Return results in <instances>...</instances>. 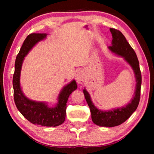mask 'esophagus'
Returning a JSON list of instances; mask_svg holds the SVG:
<instances>
[{"label": "esophagus", "mask_w": 154, "mask_h": 154, "mask_svg": "<svg viewBox=\"0 0 154 154\" xmlns=\"http://www.w3.org/2000/svg\"><path fill=\"white\" fill-rule=\"evenodd\" d=\"M76 81L77 82L79 83V84H83V82L85 81V75H84V72H83V71H79L77 72L76 74Z\"/></svg>", "instance_id": "obj_1"}]
</instances>
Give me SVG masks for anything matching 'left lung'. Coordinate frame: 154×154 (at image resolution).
Instances as JSON below:
<instances>
[{
    "label": "left lung",
    "instance_id": "left-lung-1",
    "mask_svg": "<svg viewBox=\"0 0 154 154\" xmlns=\"http://www.w3.org/2000/svg\"><path fill=\"white\" fill-rule=\"evenodd\" d=\"M110 31L113 40L111 42L112 45L109 46V49L113 53L123 57L125 60L131 66L134 72L137 83L134 95L130 103L122 107L109 111H101L96 108L91 100L89 93L85 89L83 90L85 100L91 111L92 122L98 126L105 127L119 126L131 116L139 105L141 86V72L136 53L120 31L115 28H110Z\"/></svg>",
    "mask_w": 154,
    "mask_h": 154
}]
</instances>
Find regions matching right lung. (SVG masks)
Returning a JSON list of instances; mask_svg holds the SVG:
<instances>
[{
    "mask_svg": "<svg viewBox=\"0 0 154 154\" xmlns=\"http://www.w3.org/2000/svg\"><path fill=\"white\" fill-rule=\"evenodd\" d=\"M46 33H32L24 40L15 60L13 87L15 105L26 119L34 124L55 127L62 124L65 120L68 98L77 88L76 82L72 80L63 88L58 96V103L54 107H49L45 103L36 102L26 97L21 90L20 83L21 69L24 57L36 43L46 38Z\"/></svg>",
    "mask_w": 154,
    "mask_h": 154,
    "instance_id": "obj_1",
    "label": "right lung"
}]
</instances>
